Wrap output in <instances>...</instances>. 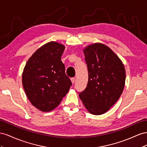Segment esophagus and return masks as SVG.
Returning a JSON list of instances; mask_svg holds the SVG:
<instances>
[{"label":"esophagus","mask_w":147,"mask_h":147,"mask_svg":"<svg viewBox=\"0 0 147 147\" xmlns=\"http://www.w3.org/2000/svg\"><path fill=\"white\" fill-rule=\"evenodd\" d=\"M71 82H72L73 84H74L75 82V81H76V78H72L71 79Z\"/></svg>","instance_id":"obj_1"}]
</instances>
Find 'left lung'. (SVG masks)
<instances>
[{
    "mask_svg": "<svg viewBox=\"0 0 147 147\" xmlns=\"http://www.w3.org/2000/svg\"><path fill=\"white\" fill-rule=\"evenodd\" d=\"M84 53L89 78L86 89L78 94L91 114L102 115L122 94L125 80L124 66L118 57L102 44L88 46Z\"/></svg>",
    "mask_w": 147,
    "mask_h": 147,
    "instance_id": "left-lung-1",
    "label": "left lung"
}]
</instances>
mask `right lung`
<instances>
[{"instance_id":"obj_1","label":"right lung","mask_w":147,"mask_h":147,"mask_svg":"<svg viewBox=\"0 0 147 147\" xmlns=\"http://www.w3.org/2000/svg\"><path fill=\"white\" fill-rule=\"evenodd\" d=\"M64 50V45L50 42L36 50L24 68V91L32 105L42 111L58 107L72 85L61 61Z\"/></svg>"}]
</instances>
